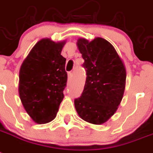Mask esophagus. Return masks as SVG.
I'll use <instances>...</instances> for the list:
<instances>
[{
  "label": "esophagus",
  "instance_id": "1",
  "mask_svg": "<svg viewBox=\"0 0 153 153\" xmlns=\"http://www.w3.org/2000/svg\"><path fill=\"white\" fill-rule=\"evenodd\" d=\"M72 76H73V73H72V72L68 73V78H69V79H71Z\"/></svg>",
  "mask_w": 153,
  "mask_h": 153
}]
</instances>
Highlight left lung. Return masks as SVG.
<instances>
[{
	"instance_id": "1",
	"label": "left lung",
	"mask_w": 153,
	"mask_h": 153,
	"mask_svg": "<svg viewBox=\"0 0 153 153\" xmlns=\"http://www.w3.org/2000/svg\"><path fill=\"white\" fill-rule=\"evenodd\" d=\"M76 45L84 59L87 79L80 98L74 101L79 117L100 125L117 110L126 84L124 63L114 47L102 37L91 41L79 38Z\"/></svg>"
}]
</instances>
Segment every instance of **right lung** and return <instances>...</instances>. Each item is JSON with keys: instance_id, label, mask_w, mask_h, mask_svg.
Segmentation results:
<instances>
[{"instance_id": "obj_1", "label": "right lung", "mask_w": 153, "mask_h": 153, "mask_svg": "<svg viewBox=\"0 0 153 153\" xmlns=\"http://www.w3.org/2000/svg\"><path fill=\"white\" fill-rule=\"evenodd\" d=\"M65 40L43 38L31 49L19 70V94L25 110L38 124L55 119L64 98L66 59L61 55Z\"/></svg>"}]
</instances>
